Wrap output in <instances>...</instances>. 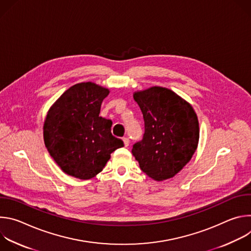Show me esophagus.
Returning a JSON list of instances; mask_svg holds the SVG:
<instances>
[{"label":"esophagus","instance_id":"1","mask_svg":"<svg viewBox=\"0 0 251 251\" xmlns=\"http://www.w3.org/2000/svg\"><path fill=\"white\" fill-rule=\"evenodd\" d=\"M123 142H124V145H125V147H128V146H129V143H130V141H129V139H128L127 137H124V138H123Z\"/></svg>","mask_w":251,"mask_h":251}]
</instances>
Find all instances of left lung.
Returning a JSON list of instances; mask_svg holds the SVG:
<instances>
[{
	"label": "left lung",
	"instance_id": "obj_1",
	"mask_svg": "<svg viewBox=\"0 0 251 251\" xmlns=\"http://www.w3.org/2000/svg\"><path fill=\"white\" fill-rule=\"evenodd\" d=\"M145 122L142 141L132 154L141 170L155 181L175 176L192 159L200 138L197 113L176 93L161 86L133 94Z\"/></svg>",
	"mask_w": 251,
	"mask_h": 251
}]
</instances>
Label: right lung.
Returning a JSON list of instances; mask_svg holds the SVG:
<instances>
[{
  "label": "right lung",
  "mask_w": 251,
  "mask_h": 251,
  "mask_svg": "<svg viewBox=\"0 0 251 251\" xmlns=\"http://www.w3.org/2000/svg\"><path fill=\"white\" fill-rule=\"evenodd\" d=\"M109 89L93 82L69 87L51 105L44 123L45 145L65 174L89 180L124 146L111 134L112 121L99 116Z\"/></svg>",
  "instance_id": "right-lung-1"
}]
</instances>
